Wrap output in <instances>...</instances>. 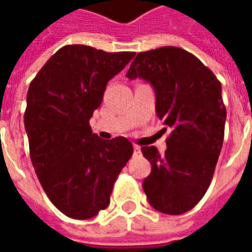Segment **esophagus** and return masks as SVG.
<instances>
[{"instance_id":"1","label":"esophagus","mask_w":252,"mask_h":252,"mask_svg":"<svg viewBox=\"0 0 252 252\" xmlns=\"http://www.w3.org/2000/svg\"><path fill=\"white\" fill-rule=\"evenodd\" d=\"M140 153H142V151H140V147L135 144V146H133V155H140Z\"/></svg>"}]
</instances>
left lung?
I'll return each mask as SVG.
<instances>
[{
    "label": "left lung",
    "instance_id": "1",
    "mask_svg": "<svg viewBox=\"0 0 252 252\" xmlns=\"http://www.w3.org/2000/svg\"><path fill=\"white\" fill-rule=\"evenodd\" d=\"M126 77L153 85L157 115L171 128L164 154L142 147L153 166L143 181L144 193L157 211L182 215L206 193L221 151L227 119L221 83L198 58L178 47L139 52Z\"/></svg>",
    "mask_w": 252,
    "mask_h": 252
}]
</instances>
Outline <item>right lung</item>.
<instances>
[{
  "label": "right lung",
  "mask_w": 252,
  "mask_h": 252,
  "mask_svg": "<svg viewBox=\"0 0 252 252\" xmlns=\"http://www.w3.org/2000/svg\"><path fill=\"white\" fill-rule=\"evenodd\" d=\"M135 52L64 46L31 82L24 126L43 190L71 219H92L109 205L117 177L133 154L124 136L102 140L89 124L106 85Z\"/></svg>",
  "instance_id": "1"
}]
</instances>
